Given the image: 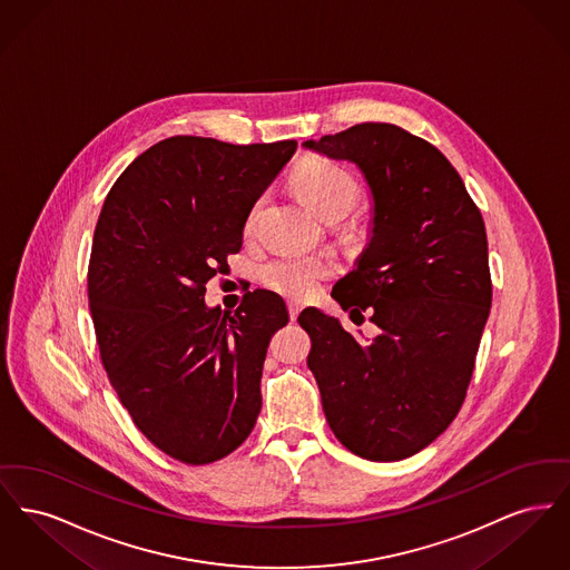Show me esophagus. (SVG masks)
<instances>
[{"instance_id":"obj_1","label":"esophagus","mask_w":570,"mask_h":570,"mask_svg":"<svg viewBox=\"0 0 570 570\" xmlns=\"http://www.w3.org/2000/svg\"><path fill=\"white\" fill-rule=\"evenodd\" d=\"M298 312H301V303L295 301V298H291V301H288V314H291V321H297Z\"/></svg>"}]
</instances>
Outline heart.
Masks as SVG:
<instances>
[{
	"label": "heart",
	"mask_w": 570,
	"mask_h": 570,
	"mask_svg": "<svg viewBox=\"0 0 570 570\" xmlns=\"http://www.w3.org/2000/svg\"><path fill=\"white\" fill-rule=\"evenodd\" d=\"M293 188L298 196L325 219L346 216L358 196L361 186L353 173L331 160H307L293 175ZM258 207L245 219V233L254 228ZM335 273V261L328 254H279L261 269V279L275 293L286 297H312L326 277Z\"/></svg>",
	"instance_id": "obj_1"
}]
</instances>
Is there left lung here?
I'll return each mask as SVG.
<instances>
[{
    "label": "left lung",
    "instance_id": "8db88e82",
    "mask_svg": "<svg viewBox=\"0 0 570 570\" xmlns=\"http://www.w3.org/2000/svg\"><path fill=\"white\" fill-rule=\"evenodd\" d=\"M305 149L354 163L374 198L372 239L331 297L379 335L361 344L316 307L298 314L326 423L354 455L406 460L458 416L491 307L485 222L434 145L358 124Z\"/></svg>",
    "mask_w": 570,
    "mask_h": 570
}]
</instances>
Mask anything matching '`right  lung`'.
<instances>
[{"label":"right lung","instance_id":"add662e5","mask_svg":"<svg viewBox=\"0 0 570 570\" xmlns=\"http://www.w3.org/2000/svg\"><path fill=\"white\" fill-rule=\"evenodd\" d=\"M295 149L170 136L119 175L98 217L87 293L100 358L136 428L173 460H222L258 419L286 303L256 288L226 314L205 305V286Z\"/></svg>","mask_w":570,"mask_h":570}]
</instances>
